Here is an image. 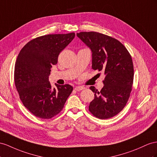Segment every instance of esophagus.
<instances>
[{"label": "esophagus", "instance_id": "34e87169", "mask_svg": "<svg viewBox=\"0 0 157 157\" xmlns=\"http://www.w3.org/2000/svg\"><path fill=\"white\" fill-rule=\"evenodd\" d=\"M83 89H85V87H82V86H78V87H75V90L78 91L83 90Z\"/></svg>", "mask_w": 157, "mask_h": 157}]
</instances>
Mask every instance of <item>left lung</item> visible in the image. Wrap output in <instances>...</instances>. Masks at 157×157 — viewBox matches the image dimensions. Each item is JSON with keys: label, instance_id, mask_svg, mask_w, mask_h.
Instances as JSON below:
<instances>
[{"label": "left lung", "instance_id": "obj_1", "mask_svg": "<svg viewBox=\"0 0 157 157\" xmlns=\"http://www.w3.org/2000/svg\"><path fill=\"white\" fill-rule=\"evenodd\" d=\"M76 35L90 48L92 69L105 75L101 91L94 86L90 87L95 97L89 110L99 119L113 117L129 98L134 76L131 56L121 43L109 36L96 32H82Z\"/></svg>", "mask_w": 157, "mask_h": 157}]
</instances>
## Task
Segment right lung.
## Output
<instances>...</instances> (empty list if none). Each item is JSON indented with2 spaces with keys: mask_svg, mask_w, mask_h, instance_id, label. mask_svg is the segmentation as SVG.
Returning <instances> with one entry per match:
<instances>
[{
  "mask_svg": "<svg viewBox=\"0 0 157 157\" xmlns=\"http://www.w3.org/2000/svg\"><path fill=\"white\" fill-rule=\"evenodd\" d=\"M75 33L48 34L32 40L22 48L16 61L14 82L23 105L36 117L51 119L63 109L73 91L69 84L52 87L50 68Z\"/></svg>",
  "mask_w": 157,
  "mask_h": 157,
  "instance_id": "1",
  "label": "right lung"
}]
</instances>
